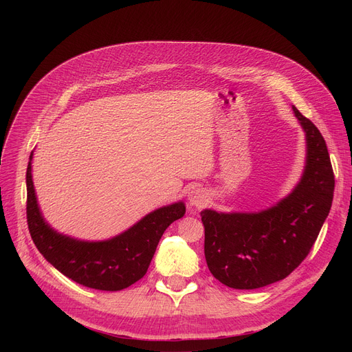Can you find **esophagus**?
<instances>
[{"label": "esophagus", "instance_id": "34e87169", "mask_svg": "<svg viewBox=\"0 0 352 352\" xmlns=\"http://www.w3.org/2000/svg\"><path fill=\"white\" fill-rule=\"evenodd\" d=\"M188 202H190L191 207L202 208L208 202V194L206 192V190L194 187L188 192Z\"/></svg>", "mask_w": 352, "mask_h": 352}]
</instances>
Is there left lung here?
I'll return each instance as SVG.
<instances>
[{
  "instance_id": "1",
  "label": "left lung",
  "mask_w": 352,
  "mask_h": 352,
  "mask_svg": "<svg viewBox=\"0 0 352 352\" xmlns=\"http://www.w3.org/2000/svg\"><path fill=\"white\" fill-rule=\"evenodd\" d=\"M292 111L307 141L297 187L260 212L201 211L207 265L230 288L255 289L284 280L309 254L329 214L336 179L325 140L297 108Z\"/></svg>"
}]
</instances>
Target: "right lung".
Segmentation results:
<instances>
[{
  "label": "right lung",
  "mask_w": 352,
  "mask_h": 352,
  "mask_svg": "<svg viewBox=\"0 0 352 352\" xmlns=\"http://www.w3.org/2000/svg\"><path fill=\"white\" fill-rule=\"evenodd\" d=\"M31 160L32 153L27 166V223L32 241L51 265L84 287L120 291L141 280L164 231L186 214V204L179 201L146 214L105 241L71 238L52 230L44 219L34 190Z\"/></svg>",
  "instance_id": "1"
}]
</instances>
